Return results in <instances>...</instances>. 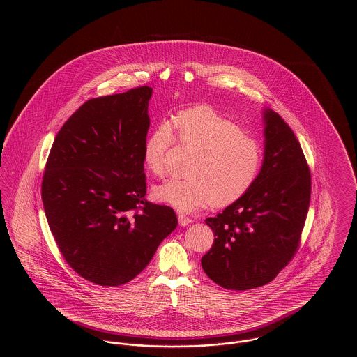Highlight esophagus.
<instances>
[{"label":"esophagus","instance_id":"1","mask_svg":"<svg viewBox=\"0 0 357 357\" xmlns=\"http://www.w3.org/2000/svg\"><path fill=\"white\" fill-rule=\"evenodd\" d=\"M178 221H179V225H181V226H187V225H190V223L192 222V220L186 217L185 214L179 213V214H178Z\"/></svg>","mask_w":357,"mask_h":357}]
</instances>
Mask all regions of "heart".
<instances>
[{
  "mask_svg": "<svg viewBox=\"0 0 357 357\" xmlns=\"http://www.w3.org/2000/svg\"><path fill=\"white\" fill-rule=\"evenodd\" d=\"M169 121L155 126L144 143V162L156 176L167 174V153L176 142L197 150L185 179H171L155 187L153 197L181 211L206 204L225 207L237 202L255 183L264 151L253 136L214 108L201 105L183 109Z\"/></svg>",
  "mask_w": 357,
  "mask_h": 357,
  "instance_id": "heart-1",
  "label": "heart"
}]
</instances>
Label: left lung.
<instances>
[{"instance_id": "8db88e82", "label": "left lung", "mask_w": 357, "mask_h": 357, "mask_svg": "<svg viewBox=\"0 0 357 357\" xmlns=\"http://www.w3.org/2000/svg\"><path fill=\"white\" fill-rule=\"evenodd\" d=\"M265 156L253 187L217 217L206 218L214 243L204 273L225 289L262 287L297 253L310 202V170L303 149L278 114L264 111Z\"/></svg>"}]
</instances>
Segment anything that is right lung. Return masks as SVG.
<instances>
[{"mask_svg": "<svg viewBox=\"0 0 357 357\" xmlns=\"http://www.w3.org/2000/svg\"><path fill=\"white\" fill-rule=\"evenodd\" d=\"M153 88L85 102L52 144L41 198L69 266L100 287L130 282L178 225L146 199L144 143Z\"/></svg>", "mask_w": 357, "mask_h": 357, "instance_id": "right-lung-1", "label": "right lung"}]
</instances>
